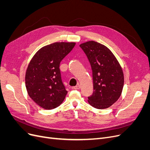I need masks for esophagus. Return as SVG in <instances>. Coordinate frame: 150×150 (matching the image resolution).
<instances>
[{"mask_svg":"<svg viewBox=\"0 0 150 150\" xmlns=\"http://www.w3.org/2000/svg\"><path fill=\"white\" fill-rule=\"evenodd\" d=\"M81 88L80 85L78 84L77 86H74V87H72V89H74V90H78V89H79Z\"/></svg>","mask_w":150,"mask_h":150,"instance_id":"esophagus-1","label":"esophagus"}]
</instances>
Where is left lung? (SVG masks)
<instances>
[{
    "mask_svg": "<svg viewBox=\"0 0 150 150\" xmlns=\"http://www.w3.org/2000/svg\"><path fill=\"white\" fill-rule=\"evenodd\" d=\"M93 72L94 91L88 97L93 107L103 110L110 107L121 96L124 74L114 54L104 45L91 40L80 44Z\"/></svg>",
    "mask_w": 150,
    "mask_h": 150,
    "instance_id": "obj_1",
    "label": "left lung"
}]
</instances>
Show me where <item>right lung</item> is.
I'll return each instance as SVG.
<instances>
[{
  "label": "right lung",
  "mask_w": 150,
  "mask_h": 150,
  "mask_svg": "<svg viewBox=\"0 0 150 150\" xmlns=\"http://www.w3.org/2000/svg\"><path fill=\"white\" fill-rule=\"evenodd\" d=\"M76 45L55 42L40 49L32 58L25 73V86L30 98L45 110L58 107L67 91L61 79L59 65Z\"/></svg>",
  "instance_id": "add662e5"
}]
</instances>
